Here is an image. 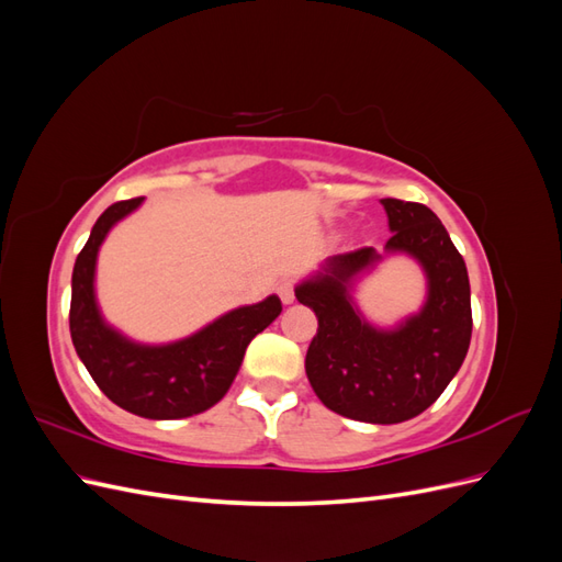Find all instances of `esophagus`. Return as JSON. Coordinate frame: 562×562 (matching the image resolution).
I'll list each match as a JSON object with an SVG mask.
<instances>
[{"label":"esophagus","mask_w":562,"mask_h":562,"mask_svg":"<svg viewBox=\"0 0 562 562\" xmlns=\"http://www.w3.org/2000/svg\"><path fill=\"white\" fill-rule=\"evenodd\" d=\"M279 297L283 304H293L295 300V283L291 279H285L279 283Z\"/></svg>","instance_id":"esophagus-1"}]
</instances>
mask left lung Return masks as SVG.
I'll use <instances>...</instances> for the list:
<instances>
[{"instance_id":"obj_1","label":"left lung","mask_w":562,"mask_h":562,"mask_svg":"<svg viewBox=\"0 0 562 562\" xmlns=\"http://www.w3.org/2000/svg\"><path fill=\"white\" fill-rule=\"evenodd\" d=\"M382 206L391 229L384 250L411 255L427 274L424 307L391 330L363 318L351 291L382 260L375 248L335 255L295 297L318 318L304 370L321 403L349 419L398 424L427 411L462 368L471 288L464 258L431 209L401 199H382Z\"/></svg>"}]
</instances>
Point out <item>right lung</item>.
<instances>
[{
	"mask_svg": "<svg viewBox=\"0 0 562 562\" xmlns=\"http://www.w3.org/2000/svg\"><path fill=\"white\" fill-rule=\"evenodd\" d=\"M143 196L112 203L98 217L72 271L70 333L81 363L103 394L147 419H182L209 411L227 394L250 339L281 314V300L232 310L199 333L171 345H138L108 326L95 302V262L108 232Z\"/></svg>",
	"mask_w": 562,
	"mask_h": 562,
	"instance_id": "add662e5",
	"label": "right lung"
}]
</instances>
